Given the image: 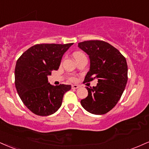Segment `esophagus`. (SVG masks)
I'll list each match as a JSON object with an SVG mask.
<instances>
[{
	"instance_id": "34e87169",
	"label": "esophagus",
	"mask_w": 149,
	"mask_h": 149,
	"mask_svg": "<svg viewBox=\"0 0 149 149\" xmlns=\"http://www.w3.org/2000/svg\"><path fill=\"white\" fill-rule=\"evenodd\" d=\"M80 86L78 85H73L72 86H71V88L72 89H78L79 88Z\"/></svg>"
}]
</instances>
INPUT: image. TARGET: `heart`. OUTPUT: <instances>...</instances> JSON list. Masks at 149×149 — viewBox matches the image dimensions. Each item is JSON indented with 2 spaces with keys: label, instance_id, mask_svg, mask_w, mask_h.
<instances>
[{
  "label": "heart",
  "instance_id": "obj_1",
  "mask_svg": "<svg viewBox=\"0 0 149 149\" xmlns=\"http://www.w3.org/2000/svg\"><path fill=\"white\" fill-rule=\"evenodd\" d=\"M73 57H74V58L76 59V60L77 59L80 58V57H85V55H84L83 53H82V52L76 51V52H75L74 53H73ZM70 80H74L75 78H73V77H71V78H70Z\"/></svg>",
  "mask_w": 149,
  "mask_h": 149
}]
</instances>
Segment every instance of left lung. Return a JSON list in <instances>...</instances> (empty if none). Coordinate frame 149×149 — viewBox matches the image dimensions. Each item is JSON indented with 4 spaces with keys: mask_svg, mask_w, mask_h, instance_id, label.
<instances>
[{
    "mask_svg": "<svg viewBox=\"0 0 149 149\" xmlns=\"http://www.w3.org/2000/svg\"><path fill=\"white\" fill-rule=\"evenodd\" d=\"M78 47L89 55V71L85 82L98 80L96 87H87L88 96L80 101L85 110L97 115L106 114L119 101L128 81V65L121 53L99 40L80 42Z\"/></svg>",
    "mask_w": 149,
    "mask_h": 149,
    "instance_id": "left-lung-1",
    "label": "left lung"
}]
</instances>
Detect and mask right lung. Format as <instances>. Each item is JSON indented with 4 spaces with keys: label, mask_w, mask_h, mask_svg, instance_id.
Returning a JSON list of instances; mask_svg holds the SVG:
<instances>
[{
    "label": "right lung",
    "mask_w": 149,
    "mask_h": 149,
    "mask_svg": "<svg viewBox=\"0 0 149 149\" xmlns=\"http://www.w3.org/2000/svg\"><path fill=\"white\" fill-rule=\"evenodd\" d=\"M72 45L37 44L18 59L14 70L16 88L21 101L34 114H54L62 105L64 94L71 89L70 85H51L48 76L59 69L62 56Z\"/></svg>",
    "instance_id": "obj_1"
}]
</instances>
